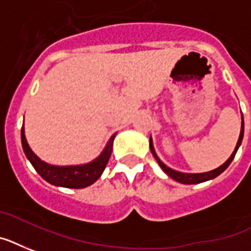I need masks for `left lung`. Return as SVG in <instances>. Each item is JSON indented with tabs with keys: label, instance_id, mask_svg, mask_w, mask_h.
Here are the masks:
<instances>
[{
	"label": "left lung",
	"instance_id": "8db88e82",
	"mask_svg": "<svg viewBox=\"0 0 251 251\" xmlns=\"http://www.w3.org/2000/svg\"><path fill=\"white\" fill-rule=\"evenodd\" d=\"M242 138H244V117H242L240 138H238V142H237V144H236V148H235V151H233V153L231 154V157L228 158L225 164L222 165V166H219L218 169H215V170H211V172H207V173H202V174H184V173L175 172V170H173V169L168 168V166H166V165H165L164 162H162V161H161L157 156H156V153H154V150H153V144H152V139H150V147H151V152L153 153L154 158H156V161H157L158 165L161 166V169H162V170H164V172L166 173L169 176H170V178H173L174 180H176V182H179V183H183V184H197V183H202V182H206V180H210V179L217 178L218 175L222 174V173L225 172L226 169L229 166V164L232 162V160L235 158L236 152H237L238 147H240V144H241V142H242Z\"/></svg>",
	"mask_w": 251,
	"mask_h": 251
}]
</instances>
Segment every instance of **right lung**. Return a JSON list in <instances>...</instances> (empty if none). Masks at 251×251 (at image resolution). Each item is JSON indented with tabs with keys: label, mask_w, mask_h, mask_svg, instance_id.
I'll return each mask as SVG.
<instances>
[{
	"label": "right lung",
	"mask_w": 251,
	"mask_h": 251,
	"mask_svg": "<svg viewBox=\"0 0 251 251\" xmlns=\"http://www.w3.org/2000/svg\"><path fill=\"white\" fill-rule=\"evenodd\" d=\"M113 138L115 135L109 139L105 150L101 152L100 156L90 164L79 165V166H52V165L41 161L32 152L26 143L25 135H24V126L22 127V146H23L24 153H25L26 158L30 161V164L33 165L36 172L46 182L59 185V187H66V188H85L99 179L101 173L104 172L109 157H111Z\"/></svg>",
	"instance_id": "obj_1"
}]
</instances>
